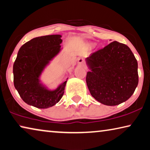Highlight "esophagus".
Wrapping results in <instances>:
<instances>
[{
    "label": "esophagus",
    "mask_w": 150,
    "mask_h": 150,
    "mask_svg": "<svg viewBox=\"0 0 150 150\" xmlns=\"http://www.w3.org/2000/svg\"><path fill=\"white\" fill-rule=\"evenodd\" d=\"M77 63H78V64H79V65H83L84 64H85L83 59H82V58H79V59H78Z\"/></svg>",
    "instance_id": "obj_1"
}]
</instances>
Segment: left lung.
<instances>
[{
	"label": "left lung",
	"mask_w": 150,
	"mask_h": 150,
	"mask_svg": "<svg viewBox=\"0 0 150 150\" xmlns=\"http://www.w3.org/2000/svg\"><path fill=\"white\" fill-rule=\"evenodd\" d=\"M90 93L101 103L113 106L127 101L138 84L137 61L126 45L113 41L85 59Z\"/></svg>",
	"instance_id": "obj_1"
}]
</instances>
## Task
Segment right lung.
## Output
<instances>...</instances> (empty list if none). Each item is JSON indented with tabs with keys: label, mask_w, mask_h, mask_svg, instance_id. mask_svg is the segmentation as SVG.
I'll use <instances>...</instances> for the list:
<instances>
[{
	"label": "right lung",
	"mask_w": 150,
	"mask_h": 150,
	"mask_svg": "<svg viewBox=\"0 0 150 150\" xmlns=\"http://www.w3.org/2000/svg\"><path fill=\"white\" fill-rule=\"evenodd\" d=\"M61 37L52 35L34 38L18 52L13 65L14 85L28 105L46 109L62 98L68 78L53 90L49 89L40 80L45 67L61 51Z\"/></svg>",
	"instance_id": "obj_1"
}]
</instances>
